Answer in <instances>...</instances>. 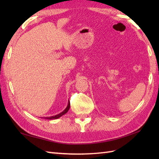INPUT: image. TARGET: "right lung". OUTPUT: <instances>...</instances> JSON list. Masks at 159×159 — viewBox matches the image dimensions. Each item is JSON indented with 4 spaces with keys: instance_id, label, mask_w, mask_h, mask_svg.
Segmentation results:
<instances>
[{
    "instance_id": "obj_1",
    "label": "right lung",
    "mask_w": 159,
    "mask_h": 159,
    "mask_svg": "<svg viewBox=\"0 0 159 159\" xmlns=\"http://www.w3.org/2000/svg\"><path fill=\"white\" fill-rule=\"evenodd\" d=\"M70 100H68V104H67V106L66 108L64 111H63L61 113H60L59 114L56 115V116H53L51 117H44V119H47V120H56V119H58L60 117H61L62 116H63L64 114H66L68 110L70 109Z\"/></svg>"
}]
</instances>
